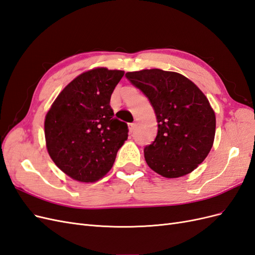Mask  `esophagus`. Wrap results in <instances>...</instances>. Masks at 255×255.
<instances>
[{
  "mask_svg": "<svg viewBox=\"0 0 255 255\" xmlns=\"http://www.w3.org/2000/svg\"><path fill=\"white\" fill-rule=\"evenodd\" d=\"M128 128H129V132L133 133L134 129L136 128V123H129V125H128Z\"/></svg>",
  "mask_w": 255,
  "mask_h": 255,
  "instance_id": "obj_1",
  "label": "esophagus"
}]
</instances>
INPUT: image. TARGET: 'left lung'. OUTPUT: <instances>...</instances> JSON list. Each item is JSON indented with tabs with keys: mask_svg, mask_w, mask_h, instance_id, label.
Instances as JSON below:
<instances>
[{
	"mask_svg": "<svg viewBox=\"0 0 255 255\" xmlns=\"http://www.w3.org/2000/svg\"><path fill=\"white\" fill-rule=\"evenodd\" d=\"M126 76L148 98L157 119L155 139L143 149L146 164L169 179L194 171L215 138V113L203 92L184 75L160 69Z\"/></svg>",
	"mask_w": 255,
	"mask_h": 255,
	"instance_id": "left-lung-1",
	"label": "left lung"
}]
</instances>
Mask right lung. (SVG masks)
<instances>
[{
  "mask_svg": "<svg viewBox=\"0 0 255 255\" xmlns=\"http://www.w3.org/2000/svg\"><path fill=\"white\" fill-rule=\"evenodd\" d=\"M125 72L92 69L60 92L45 116L47 149L55 165L73 180L96 182L109 172L128 139L126 122L110 105Z\"/></svg>",
  "mask_w": 255,
  "mask_h": 255,
  "instance_id": "add662e5",
  "label": "right lung"
}]
</instances>
